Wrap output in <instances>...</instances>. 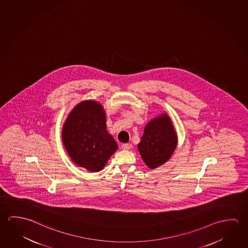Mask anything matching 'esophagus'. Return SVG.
I'll return each instance as SVG.
<instances>
[{
	"instance_id": "34e87169",
	"label": "esophagus",
	"mask_w": 248,
	"mask_h": 248,
	"mask_svg": "<svg viewBox=\"0 0 248 248\" xmlns=\"http://www.w3.org/2000/svg\"><path fill=\"white\" fill-rule=\"evenodd\" d=\"M131 147L132 146L130 143H124V144H122L121 148H122V150H130Z\"/></svg>"
}]
</instances>
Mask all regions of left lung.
<instances>
[{
	"mask_svg": "<svg viewBox=\"0 0 248 248\" xmlns=\"http://www.w3.org/2000/svg\"><path fill=\"white\" fill-rule=\"evenodd\" d=\"M176 145L177 137L170 118L162 114L147 124L138 148L143 162L153 170L169 161Z\"/></svg>",
	"mask_w": 248,
	"mask_h": 248,
	"instance_id": "left-lung-1",
	"label": "left lung"
}]
</instances>
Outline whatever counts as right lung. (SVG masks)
<instances>
[{"label":"right lung","mask_w":248,"mask_h":248,"mask_svg":"<svg viewBox=\"0 0 248 248\" xmlns=\"http://www.w3.org/2000/svg\"><path fill=\"white\" fill-rule=\"evenodd\" d=\"M106 118L100 104L86 100L73 108L63 126L62 140L72 161L91 172L102 170L118 149Z\"/></svg>","instance_id":"right-lung-1"}]
</instances>
